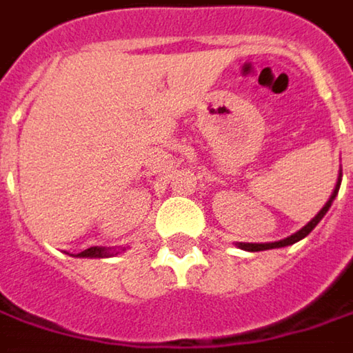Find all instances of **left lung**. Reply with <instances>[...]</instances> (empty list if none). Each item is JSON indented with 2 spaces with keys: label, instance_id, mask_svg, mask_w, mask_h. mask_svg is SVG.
<instances>
[{
  "label": "left lung",
  "instance_id": "8db88e82",
  "mask_svg": "<svg viewBox=\"0 0 353 353\" xmlns=\"http://www.w3.org/2000/svg\"><path fill=\"white\" fill-rule=\"evenodd\" d=\"M340 185H341V170L340 174H338V183H336V189H334V192H332V196L327 199V203L321 207V211L315 214L314 219L305 225V227H301L299 231H295L293 235H290V237H285V239L281 241H273V243H235L239 249H243V251H267V249H279V247H288V245H293V243H297V241H301L303 237H307L312 231L315 229V225L325 216V213L330 211V207H332V203H334V199L338 196V190H340Z\"/></svg>",
  "mask_w": 353,
  "mask_h": 353
}]
</instances>
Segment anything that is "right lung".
Returning <instances> with one entry per match:
<instances>
[{"label": "right lung", "mask_w": 353, "mask_h": 353, "mask_svg": "<svg viewBox=\"0 0 353 353\" xmlns=\"http://www.w3.org/2000/svg\"><path fill=\"white\" fill-rule=\"evenodd\" d=\"M122 251H126V247H122V249H112V247H90L86 251H82V253H78L76 257H94V259H102V257H112V255H118V253H122Z\"/></svg>", "instance_id": "add662e5"}]
</instances>
